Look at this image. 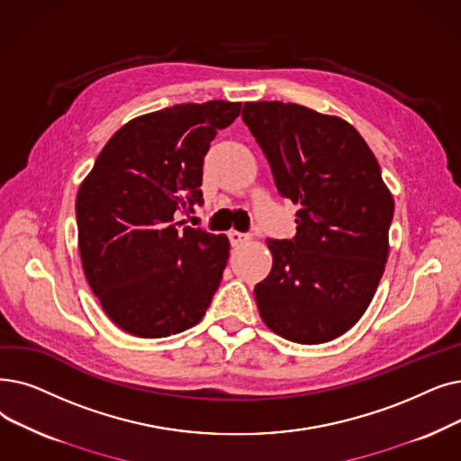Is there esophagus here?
<instances>
[{
  "mask_svg": "<svg viewBox=\"0 0 461 461\" xmlns=\"http://www.w3.org/2000/svg\"><path fill=\"white\" fill-rule=\"evenodd\" d=\"M228 237H230V243H231V247H239V245H243V243L250 241V235H247V233H239V231H235V230H231V231L228 233Z\"/></svg>",
  "mask_w": 461,
  "mask_h": 461,
  "instance_id": "34e87169",
  "label": "esophagus"
}]
</instances>
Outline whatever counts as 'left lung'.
<instances>
[{
	"instance_id": "1",
	"label": "left lung",
	"mask_w": 461,
	"mask_h": 461,
	"mask_svg": "<svg viewBox=\"0 0 461 461\" xmlns=\"http://www.w3.org/2000/svg\"><path fill=\"white\" fill-rule=\"evenodd\" d=\"M278 194L299 205L295 237L273 241L254 297L276 335L328 343L367 311L388 259L393 197L375 154L347 120L283 102H247Z\"/></svg>"
}]
</instances>
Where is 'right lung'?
Here are the masks:
<instances>
[{
    "mask_svg": "<svg viewBox=\"0 0 461 461\" xmlns=\"http://www.w3.org/2000/svg\"><path fill=\"white\" fill-rule=\"evenodd\" d=\"M241 104H181L135 116L78 186V252L92 292L130 335L181 333L203 318L230 258L226 235L176 222L203 203V158Z\"/></svg>",
    "mask_w": 461,
    "mask_h": 461,
    "instance_id": "1",
    "label": "right lung"
}]
</instances>
